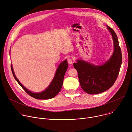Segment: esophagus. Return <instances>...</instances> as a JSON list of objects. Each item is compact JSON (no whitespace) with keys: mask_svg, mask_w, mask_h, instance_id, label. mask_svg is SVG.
<instances>
[{"mask_svg":"<svg viewBox=\"0 0 132 132\" xmlns=\"http://www.w3.org/2000/svg\"><path fill=\"white\" fill-rule=\"evenodd\" d=\"M67 62L69 64H72L73 63V60L71 59H68Z\"/></svg>","mask_w":132,"mask_h":132,"instance_id":"34e87169","label":"esophagus"}]
</instances>
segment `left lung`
Here are the masks:
<instances>
[{"label": "left lung", "mask_w": 132, "mask_h": 132, "mask_svg": "<svg viewBox=\"0 0 132 132\" xmlns=\"http://www.w3.org/2000/svg\"><path fill=\"white\" fill-rule=\"evenodd\" d=\"M107 27L112 35L114 48L110 59L102 65L99 66L80 60L73 64L78 72L81 88L90 95L102 93L113 85L122 62V52L118 36L113 30L109 26Z\"/></svg>", "instance_id": "left-lung-1"}]
</instances>
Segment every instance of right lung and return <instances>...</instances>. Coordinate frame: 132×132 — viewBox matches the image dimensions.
<instances>
[{
  "instance_id": "1",
  "label": "right lung",
  "mask_w": 132,
  "mask_h": 132,
  "mask_svg": "<svg viewBox=\"0 0 132 132\" xmlns=\"http://www.w3.org/2000/svg\"><path fill=\"white\" fill-rule=\"evenodd\" d=\"M67 68L68 63L67 61L66 60L64 62H62L59 66L58 68L56 70L55 76L49 86L44 91L41 92L34 93L28 90L19 81V80L15 76L12 65L11 64V68L13 77L16 81L18 82V84L20 85V86L29 95L35 99L41 100H47L53 98L59 93L63 86L64 75L67 69Z\"/></svg>"
}]
</instances>
